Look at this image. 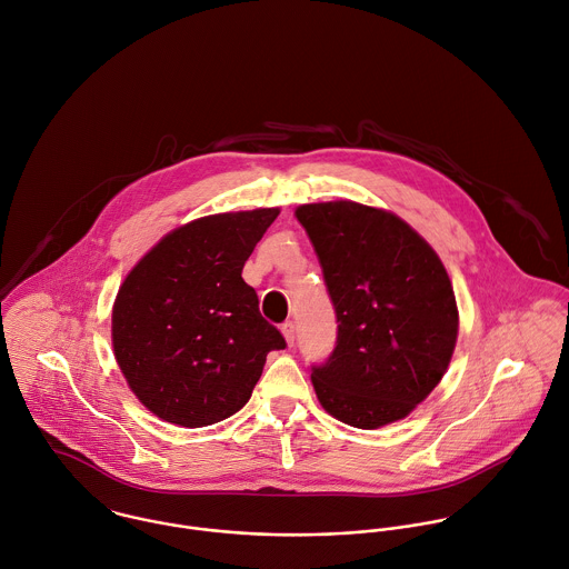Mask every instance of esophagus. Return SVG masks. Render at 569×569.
I'll use <instances>...</instances> for the list:
<instances>
[{
  "label": "esophagus",
  "instance_id": "esophagus-1",
  "mask_svg": "<svg viewBox=\"0 0 569 569\" xmlns=\"http://www.w3.org/2000/svg\"><path fill=\"white\" fill-rule=\"evenodd\" d=\"M281 332H283V337H286V342L292 347V345H295V339H297V328H295V323H292V321L283 323Z\"/></svg>",
  "mask_w": 569,
  "mask_h": 569
}]
</instances>
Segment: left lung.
I'll return each mask as SVG.
<instances>
[{
    "instance_id": "left-lung-1",
    "label": "left lung",
    "mask_w": 569,
    "mask_h": 569,
    "mask_svg": "<svg viewBox=\"0 0 569 569\" xmlns=\"http://www.w3.org/2000/svg\"><path fill=\"white\" fill-rule=\"evenodd\" d=\"M335 303L339 337L312 385L356 429L407 418L442 380L457 341L453 286L436 250L398 216L358 202L295 211Z\"/></svg>"
}]
</instances>
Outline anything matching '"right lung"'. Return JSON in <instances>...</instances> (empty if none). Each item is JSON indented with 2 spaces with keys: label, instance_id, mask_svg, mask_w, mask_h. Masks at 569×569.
<instances>
[{
  "label": "right lung",
  "instance_id": "add662e5",
  "mask_svg": "<svg viewBox=\"0 0 569 569\" xmlns=\"http://www.w3.org/2000/svg\"><path fill=\"white\" fill-rule=\"evenodd\" d=\"M279 209L200 218L164 234L124 277L112 310L129 389L160 420L207 427L237 413L286 339L241 270Z\"/></svg>",
  "mask_w": 569,
  "mask_h": 569
}]
</instances>
